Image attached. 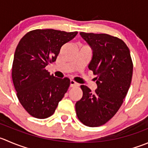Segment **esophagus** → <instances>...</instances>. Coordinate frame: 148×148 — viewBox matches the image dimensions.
Returning <instances> with one entry per match:
<instances>
[{"label": "esophagus", "instance_id": "esophagus-1", "mask_svg": "<svg viewBox=\"0 0 148 148\" xmlns=\"http://www.w3.org/2000/svg\"><path fill=\"white\" fill-rule=\"evenodd\" d=\"M76 86H78V84H77L75 81H74V80L72 79L70 80V87H76Z\"/></svg>", "mask_w": 148, "mask_h": 148}]
</instances>
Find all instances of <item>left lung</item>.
Returning <instances> with one entry per match:
<instances>
[{
    "instance_id": "1",
    "label": "left lung",
    "mask_w": 148,
    "mask_h": 148,
    "mask_svg": "<svg viewBox=\"0 0 148 148\" xmlns=\"http://www.w3.org/2000/svg\"><path fill=\"white\" fill-rule=\"evenodd\" d=\"M92 49L88 68L96 77L95 92L81 85L82 97L76 103L79 120L90 127H100L113 118L124 102L132 77L130 51L122 40L108 34L80 32Z\"/></svg>"
}]
</instances>
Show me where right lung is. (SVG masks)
I'll return each mask as SVG.
<instances>
[{"mask_svg":"<svg viewBox=\"0 0 148 148\" xmlns=\"http://www.w3.org/2000/svg\"><path fill=\"white\" fill-rule=\"evenodd\" d=\"M77 33L34 29L20 40L14 53L11 75L17 97L32 116L46 119L52 116L67 92L69 79L51 75L45 66L56 61L61 47Z\"/></svg>","mask_w":148,"mask_h":148,"instance_id":"obj_1","label":"right lung"}]
</instances>
